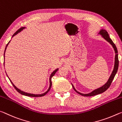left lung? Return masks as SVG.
Segmentation results:
<instances>
[{"instance_id": "1", "label": "left lung", "mask_w": 122, "mask_h": 122, "mask_svg": "<svg viewBox=\"0 0 122 122\" xmlns=\"http://www.w3.org/2000/svg\"><path fill=\"white\" fill-rule=\"evenodd\" d=\"M99 34H100V35H102V36L104 38L106 41H108L109 43H110V44L112 46V47H113V49H114V50L115 51V53H116V56H115V65H114V68H113V71L112 72L111 75L110 76V77H109V78L108 79V81H107V82L104 85L102 86L99 87V88H98L97 89H96L95 90H93V91H92L91 92L89 93H87V94H84V93H81V92H79L78 91H77L75 89V88L73 86V85L72 84V86L73 89L75 90V91L77 92L78 93H79V95H81V96H85V97H88V96H95V95H98V94H100V93H102L104 92H105V91L107 90L110 87V86L111 85V84L112 83V81L114 79V77L115 76L116 74L117 70H118V65H119V61H118V51H117V49L116 46V45L112 41L111 39L110 38L109 36V34L107 33V32L105 30H101L99 32Z\"/></svg>"}]
</instances>
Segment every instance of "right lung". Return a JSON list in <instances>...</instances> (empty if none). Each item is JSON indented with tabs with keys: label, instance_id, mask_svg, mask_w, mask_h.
<instances>
[{
	"label": "right lung",
	"instance_id": "obj_1",
	"mask_svg": "<svg viewBox=\"0 0 122 122\" xmlns=\"http://www.w3.org/2000/svg\"><path fill=\"white\" fill-rule=\"evenodd\" d=\"M25 27H21L20 29H19L18 30H17V31L15 32L13 34V35L12 36V37H13V36H15V35H17V34L18 33H19V32H20L21 30H23V29H25ZM9 43H10V41L9 43H8V44H7L6 45V47H5V52H4V57H5V50H6V47H7V45H8V44H9ZM58 70V69H57L56 70H55V71H53V72L51 73V75H50V86H49V88L48 89V90H47V91H46L45 93H42V94H39V95H35V94H31V93H27V92H24V91H21L20 90H19V89H18L17 87L15 86L13 84V83L11 81L10 79V78L9 77V79H10V81L11 82V83H12V84L13 85V86H14V87H15V89L16 90H17L18 92L19 93H20V94H21V95H24V96H29V97H42V96H45L46 94V93L48 92H49V91H50V89H51V85H52V81H51V78H52V77L54 75H55V73H56V72Z\"/></svg>",
	"mask_w": 122,
	"mask_h": 122
}]
</instances>
